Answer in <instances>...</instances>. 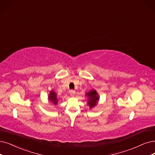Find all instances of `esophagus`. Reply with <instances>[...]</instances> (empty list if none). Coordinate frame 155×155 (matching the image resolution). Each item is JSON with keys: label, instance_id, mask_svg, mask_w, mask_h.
Wrapping results in <instances>:
<instances>
[{"label": "esophagus", "instance_id": "1", "mask_svg": "<svg viewBox=\"0 0 155 155\" xmlns=\"http://www.w3.org/2000/svg\"><path fill=\"white\" fill-rule=\"evenodd\" d=\"M69 93H70V95H71V96L72 97H74V95H75V94H76V91H74V90H71L69 91Z\"/></svg>", "mask_w": 155, "mask_h": 155}]
</instances>
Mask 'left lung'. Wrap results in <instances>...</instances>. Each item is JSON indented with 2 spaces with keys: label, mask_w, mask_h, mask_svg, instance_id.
<instances>
[{
  "label": "left lung",
  "mask_w": 155,
  "mask_h": 155,
  "mask_svg": "<svg viewBox=\"0 0 155 155\" xmlns=\"http://www.w3.org/2000/svg\"><path fill=\"white\" fill-rule=\"evenodd\" d=\"M85 95L87 97V105L89 106L90 109H91L98 104V102L100 99L97 91L93 89L91 90L90 91L86 93Z\"/></svg>",
  "instance_id": "8db88e82"
}]
</instances>
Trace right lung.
I'll use <instances>...</instances> for the list:
<instances>
[{
  "instance_id": "right-lung-1",
  "label": "right lung",
  "mask_w": 155,
  "mask_h": 155,
  "mask_svg": "<svg viewBox=\"0 0 155 155\" xmlns=\"http://www.w3.org/2000/svg\"><path fill=\"white\" fill-rule=\"evenodd\" d=\"M48 99L49 102H51L54 104V106H56L57 104H58V102L59 101L58 99L57 98V95L53 90H51V91H49V94L48 97Z\"/></svg>"
}]
</instances>
